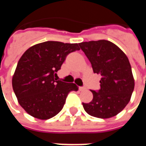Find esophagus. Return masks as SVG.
<instances>
[{
  "label": "esophagus",
  "instance_id": "esophagus-1",
  "mask_svg": "<svg viewBox=\"0 0 146 146\" xmlns=\"http://www.w3.org/2000/svg\"><path fill=\"white\" fill-rule=\"evenodd\" d=\"M85 88L84 87H80L79 88V91H80V92H82V91H84L85 90Z\"/></svg>",
  "mask_w": 146,
  "mask_h": 146
}]
</instances>
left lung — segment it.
Here are the masks:
<instances>
[{
	"instance_id": "left-lung-1",
	"label": "left lung",
	"mask_w": 146,
	"mask_h": 146,
	"mask_svg": "<svg viewBox=\"0 0 146 146\" xmlns=\"http://www.w3.org/2000/svg\"><path fill=\"white\" fill-rule=\"evenodd\" d=\"M92 64L93 72L101 75L100 89L92 91L93 99L83 103L89 115L102 119L116 116L130 102L135 88L131 66L123 51L106 40L79 44Z\"/></svg>"
}]
</instances>
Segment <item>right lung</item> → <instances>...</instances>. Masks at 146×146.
<instances>
[{
  "label": "right lung",
  "mask_w": 146,
  "mask_h": 146,
  "mask_svg": "<svg viewBox=\"0 0 146 146\" xmlns=\"http://www.w3.org/2000/svg\"><path fill=\"white\" fill-rule=\"evenodd\" d=\"M78 50V44L46 41L24 52L12 77V88L28 114L40 119H50L62 110L68 94L78 90L73 83L54 78L67 54Z\"/></svg>",
  "instance_id": "add662e5"
}]
</instances>
